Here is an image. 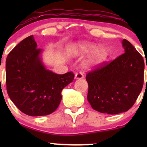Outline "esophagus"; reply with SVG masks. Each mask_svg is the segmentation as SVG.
Returning <instances> with one entry per match:
<instances>
[{
	"mask_svg": "<svg viewBox=\"0 0 147 147\" xmlns=\"http://www.w3.org/2000/svg\"><path fill=\"white\" fill-rule=\"evenodd\" d=\"M84 78V75L82 72H77L75 75V79H82Z\"/></svg>",
	"mask_w": 147,
	"mask_h": 147,
	"instance_id": "1",
	"label": "esophagus"
}]
</instances>
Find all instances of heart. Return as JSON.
Listing matches in <instances>:
<instances>
[{
	"label": "heart",
	"mask_w": 147,
	"mask_h": 147,
	"mask_svg": "<svg viewBox=\"0 0 147 147\" xmlns=\"http://www.w3.org/2000/svg\"><path fill=\"white\" fill-rule=\"evenodd\" d=\"M97 44L91 42H83L79 44L75 48L72 49L70 53L73 55L89 54L93 52L87 61V65L95 66L100 65L105 61L108 56V50L104 46L97 47Z\"/></svg>",
	"instance_id": "1"
}]
</instances>
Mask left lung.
<instances>
[{
    "label": "left lung",
    "mask_w": 147,
    "mask_h": 147,
    "mask_svg": "<svg viewBox=\"0 0 147 147\" xmlns=\"http://www.w3.org/2000/svg\"><path fill=\"white\" fill-rule=\"evenodd\" d=\"M122 46L124 54L110 63H102L86 75L87 100L101 113L117 115L128 111L143 87V57L126 39Z\"/></svg>",
    "instance_id": "left-lung-1"
}]
</instances>
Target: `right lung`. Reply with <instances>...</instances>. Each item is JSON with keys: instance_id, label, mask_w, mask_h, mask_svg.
I'll return each instance as SVG.
<instances>
[{"instance_id": "right-lung-1", "label": "right lung", "mask_w": 147, "mask_h": 147, "mask_svg": "<svg viewBox=\"0 0 147 147\" xmlns=\"http://www.w3.org/2000/svg\"><path fill=\"white\" fill-rule=\"evenodd\" d=\"M41 53L30 35L18 44L6 58L8 96L29 116H45L55 112L61 102L62 90L75 77L72 72L58 75L46 69L40 57Z\"/></svg>"}]
</instances>
